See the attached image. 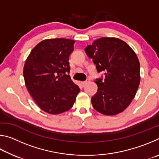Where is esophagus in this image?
<instances>
[{
  "label": "esophagus",
  "mask_w": 159,
  "mask_h": 159,
  "mask_svg": "<svg viewBox=\"0 0 159 159\" xmlns=\"http://www.w3.org/2000/svg\"><path fill=\"white\" fill-rule=\"evenodd\" d=\"M90 82V80L89 79H87L86 80H85V81H83V82H81V84H82V85H85L86 84H87V83H88Z\"/></svg>",
  "instance_id": "esophagus-1"
}]
</instances>
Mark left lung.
<instances>
[{"mask_svg": "<svg viewBox=\"0 0 159 159\" xmlns=\"http://www.w3.org/2000/svg\"><path fill=\"white\" fill-rule=\"evenodd\" d=\"M104 79H96L98 89L91 99L96 111L112 116L127 108L140 82V64L133 50L117 38L102 37L85 49Z\"/></svg>", "mask_w": 159, "mask_h": 159, "instance_id": "left-lung-1", "label": "left lung"}]
</instances>
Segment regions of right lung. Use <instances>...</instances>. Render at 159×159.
I'll use <instances>...</instances> for the list:
<instances>
[{
    "mask_svg": "<svg viewBox=\"0 0 159 159\" xmlns=\"http://www.w3.org/2000/svg\"><path fill=\"white\" fill-rule=\"evenodd\" d=\"M74 43L66 39L44 40L33 48L25 61L26 87L37 105L48 114L68 111L80 92L69 75V58Z\"/></svg>",
    "mask_w": 159,
    "mask_h": 159,
    "instance_id": "obj_1",
    "label": "right lung"
}]
</instances>
